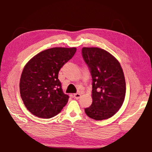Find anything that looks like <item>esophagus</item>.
I'll use <instances>...</instances> for the list:
<instances>
[{
  "mask_svg": "<svg viewBox=\"0 0 152 152\" xmlns=\"http://www.w3.org/2000/svg\"><path fill=\"white\" fill-rule=\"evenodd\" d=\"M80 96H81V95L80 94V93H76V94H74V99H78L80 97Z\"/></svg>",
  "mask_w": 152,
  "mask_h": 152,
  "instance_id": "esophagus-1",
  "label": "esophagus"
}]
</instances>
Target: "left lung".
<instances>
[{"label": "left lung", "instance_id": "1", "mask_svg": "<svg viewBox=\"0 0 152 152\" xmlns=\"http://www.w3.org/2000/svg\"><path fill=\"white\" fill-rule=\"evenodd\" d=\"M82 54L93 81V102L85 108L86 114L95 120L108 119L121 108L125 96V80L120 63L99 48H83Z\"/></svg>", "mask_w": 152, "mask_h": 152}]
</instances>
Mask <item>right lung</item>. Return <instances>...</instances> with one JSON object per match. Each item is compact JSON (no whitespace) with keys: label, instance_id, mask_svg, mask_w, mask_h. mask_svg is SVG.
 Masks as SVG:
<instances>
[{"label":"right lung","instance_id":"1","mask_svg":"<svg viewBox=\"0 0 152 152\" xmlns=\"http://www.w3.org/2000/svg\"><path fill=\"white\" fill-rule=\"evenodd\" d=\"M76 51V48H50L36 55L25 66L19 90L25 107L31 114L49 119L66 104L69 96L64 93L58 74Z\"/></svg>","mask_w":152,"mask_h":152}]
</instances>
